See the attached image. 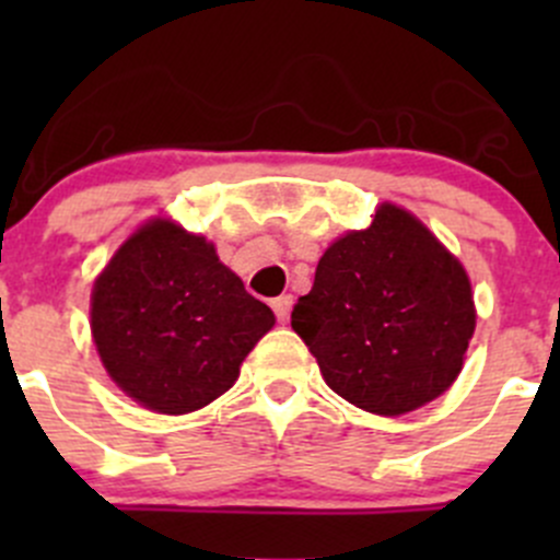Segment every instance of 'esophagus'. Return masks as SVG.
Returning a JSON list of instances; mask_svg holds the SVG:
<instances>
[{
    "instance_id": "obj_1",
    "label": "esophagus",
    "mask_w": 560,
    "mask_h": 560,
    "mask_svg": "<svg viewBox=\"0 0 560 560\" xmlns=\"http://www.w3.org/2000/svg\"><path fill=\"white\" fill-rule=\"evenodd\" d=\"M270 306H273V314L279 322H287L290 319V312H292V295H279L270 301Z\"/></svg>"
}]
</instances>
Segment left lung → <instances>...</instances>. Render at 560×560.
<instances>
[{
	"instance_id": "1",
	"label": "left lung",
	"mask_w": 560,
	"mask_h": 560,
	"mask_svg": "<svg viewBox=\"0 0 560 560\" xmlns=\"http://www.w3.org/2000/svg\"><path fill=\"white\" fill-rule=\"evenodd\" d=\"M477 325L457 257L398 206L322 254L292 308L327 387L349 404L398 417L439 398L463 369Z\"/></svg>"
}]
</instances>
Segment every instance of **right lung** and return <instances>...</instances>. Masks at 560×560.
<instances>
[{"label": "right lung", "instance_id": "1", "mask_svg": "<svg viewBox=\"0 0 560 560\" xmlns=\"http://www.w3.org/2000/svg\"><path fill=\"white\" fill-rule=\"evenodd\" d=\"M273 322L213 244L171 219L129 235L92 290V336L105 371L162 415H186L228 393Z\"/></svg>", "mask_w": 560, "mask_h": 560}]
</instances>
